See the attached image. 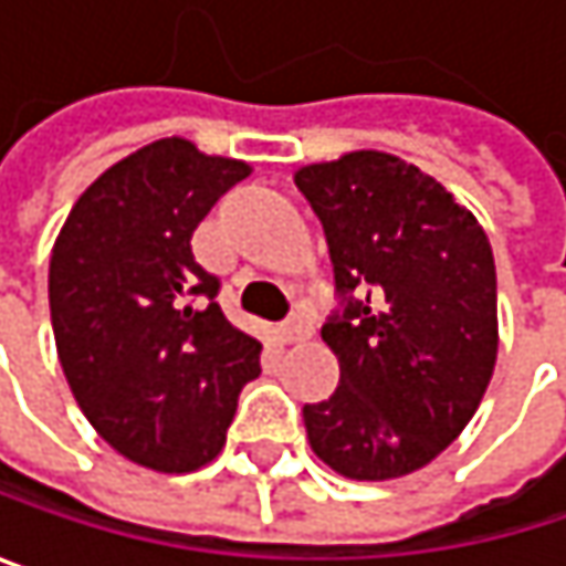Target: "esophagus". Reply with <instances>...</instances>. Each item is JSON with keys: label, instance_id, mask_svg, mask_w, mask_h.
Returning a JSON list of instances; mask_svg holds the SVG:
<instances>
[{"label": "esophagus", "instance_id": "34e87169", "mask_svg": "<svg viewBox=\"0 0 566 566\" xmlns=\"http://www.w3.org/2000/svg\"><path fill=\"white\" fill-rule=\"evenodd\" d=\"M279 334H282L284 344H297V340H307V337L314 334V321H311L307 314H294L291 321H284L282 327H279Z\"/></svg>", "mask_w": 566, "mask_h": 566}]
</instances>
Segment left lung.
Here are the masks:
<instances>
[{
    "label": "left lung",
    "mask_w": 566,
    "mask_h": 566,
    "mask_svg": "<svg viewBox=\"0 0 566 566\" xmlns=\"http://www.w3.org/2000/svg\"><path fill=\"white\" fill-rule=\"evenodd\" d=\"M294 182L344 294L321 327L340 387L304 406L307 442L344 479H402L459 439L495 374L492 242L439 179L384 150L307 164Z\"/></svg>",
    "instance_id": "obj_1"
}]
</instances>
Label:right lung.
<instances>
[{"label":"right lung","instance_id":"1","mask_svg":"<svg viewBox=\"0 0 566 566\" xmlns=\"http://www.w3.org/2000/svg\"><path fill=\"white\" fill-rule=\"evenodd\" d=\"M252 167L154 140L101 172L52 249L49 304L64 380L97 436L134 465H209L262 344L229 324L192 232Z\"/></svg>","mask_w":566,"mask_h":566}]
</instances>
